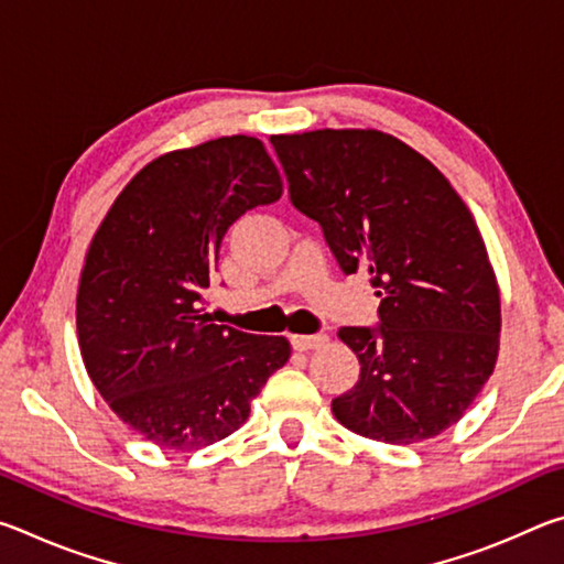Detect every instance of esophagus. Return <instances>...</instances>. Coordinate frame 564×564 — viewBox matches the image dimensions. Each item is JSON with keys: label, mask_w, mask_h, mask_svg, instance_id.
Masks as SVG:
<instances>
[{"label": "esophagus", "mask_w": 564, "mask_h": 564, "mask_svg": "<svg viewBox=\"0 0 564 564\" xmlns=\"http://www.w3.org/2000/svg\"><path fill=\"white\" fill-rule=\"evenodd\" d=\"M328 338L323 336V333H311V336H291V343L295 350H313V348H321L323 343Z\"/></svg>", "instance_id": "34e87169"}]
</instances>
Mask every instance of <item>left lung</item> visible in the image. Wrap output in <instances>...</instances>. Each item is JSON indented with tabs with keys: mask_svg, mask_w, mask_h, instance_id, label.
Wrapping results in <instances>:
<instances>
[{
	"mask_svg": "<svg viewBox=\"0 0 564 564\" xmlns=\"http://www.w3.org/2000/svg\"><path fill=\"white\" fill-rule=\"evenodd\" d=\"M291 204L323 228L340 271L370 273L378 326L338 338L360 378L333 415L370 441L441 435L498 360L500 291L473 214L441 171L376 129L271 137Z\"/></svg>",
	"mask_w": 564,
	"mask_h": 564,
	"instance_id": "obj_1",
	"label": "left lung"
}]
</instances>
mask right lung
Segmentation results:
<instances>
[{
	"label": "right lung",
	"mask_w": 564,
	"mask_h": 564,
	"mask_svg": "<svg viewBox=\"0 0 564 564\" xmlns=\"http://www.w3.org/2000/svg\"><path fill=\"white\" fill-rule=\"evenodd\" d=\"M281 194L261 141L238 133L154 159L101 221L76 295L79 348L101 398L147 441L196 451L231 435L289 360L285 338L204 311L226 231Z\"/></svg>",
	"instance_id": "add662e5"
}]
</instances>
